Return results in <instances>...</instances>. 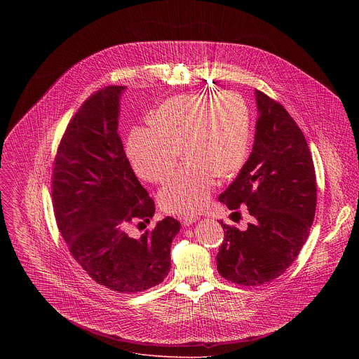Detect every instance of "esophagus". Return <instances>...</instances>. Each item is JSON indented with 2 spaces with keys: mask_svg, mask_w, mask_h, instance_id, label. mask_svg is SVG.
Listing matches in <instances>:
<instances>
[{
  "mask_svg": "<svg viewBox=\"0 0 359 359\" xmlns=\"http://www.w3.org/2000/svg\"><path fill=\"white\" fill-rule=\"evenodd\" d=\"M180 219H181V222L185 226H189V225H192L194 222L198 221V217H195V215H184V217H180Z\"/></svg>",
  "mask_w": 359,
  "mask_h": 359,
  "instance_id": "34e87169",
  "label": "esophagus"
}]
</instances>
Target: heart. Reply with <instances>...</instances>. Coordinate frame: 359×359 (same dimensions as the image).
Returning <instances> with one entry per match:
<instances>
[{
  "mask_svg": "<svg viewBox=\"0 0 359 359\" xmlns=\"http://www.w3.org/2000/svg\"><path fill=\"white\" fill-rule=\"evenodd\" d=\"M152 123L135 127L127 141V154L138 177L149 182L164 181L182 148L189 160L158 192V203L167 212L202 210L218 174L231 175L246 160L250 110L236 91L170 98L152 114Z\"/></svg>",
  "mask_w": 359,
  "mask_h": 359,
  "instance_id": "heart-1",
  "label": "heart"
}]
</instances>
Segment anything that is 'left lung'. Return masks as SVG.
<instances>
[{"instance_id":"left-lung-1","label":"left lung","mask_w":359,"mask_h":359,"mask_svg":"<svg viewBox=\"0 0 359 359\" xmlns=\"http://www.w3.org/2000/svg\"><path fill=\"white\" fill-rule=\"evenodd\" d=\"M253 151L218 201L248 207L253 222L225 229L218 273L238 285L258 286L280 276L307 241L316 207L313 161L303 131L280 103L257 91ZM236 212V211H235Z\"/></svg>"}]
</instances>
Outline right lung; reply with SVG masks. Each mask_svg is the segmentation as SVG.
Listing matches in <instances>:
<instances>
[{"label":"right lung","instance_id":"add662e5","mask_svg":"<svg viewBox=\"0 0 359 359\" xmlns=\"http://www.w3.org/2000/svg\"><path fill=\"white\" fill-rule=\"evenodd\" d=\"M126 87L91 95L69 123L52 174L57 228L73 258L100 285L137 293L161 283L170 271V248L181 224L158 221L141 238L131 224L149 222L154 203L140 184L117 133Z\"/></svg>","mask_w":359,"mask_h":359}]
</instances>
